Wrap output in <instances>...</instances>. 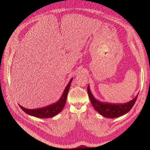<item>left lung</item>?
Returning <instances> with one entry per match:
<instances>
[{
  "label": "left lung",
  "mask_w": 150,
  "mask_h": 150,
  "mask_svg": "<svg viewBox=\"0 0 150 150\" xmlns=\"http://www.w3.org/2000/svg\"><path fill=\"white\" fill-rule=\"evenodd\" d=\"M87 91L91 102L95 110L102 115L110 118L119 117L127 114L134 105L138 96V95H137L136 98L126 103L111 104L102 103L96 100L91 93L89 86H88Z\"/></svg>",
  "instance_id": "obj_1"
}]
</instances>
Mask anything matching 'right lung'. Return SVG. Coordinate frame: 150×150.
<instances>
[{
	"label": "right lung",
	"instance_id": "right-lung-1",
	"mask_svg": "<svg viewBox=\"0 0 150 150\" xmlns=\"http://www.w3.org/2000/svg\"><path fill=\"white\" fill-rule=\"evenodd\" d=\"M72 80L73 79H70L69 84L66 86L64 89V93L61 98L55 103L50 105L47 107L37 108V109H28L22 107L19 105L20 107H21L22 110L26 114L32 116L38 117V118H51L55 116L57 114L60 112L64 107L66 102L69 88L71 84V83L72 81Z\"/></svg>",
	"mask_w": 150,
	"mask_h": 150
}]
</instances>
